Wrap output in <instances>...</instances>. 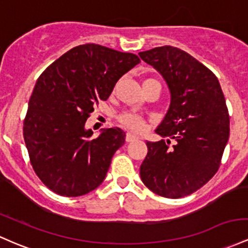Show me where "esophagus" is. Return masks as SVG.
Returning a JSON list of instances; mask_svg holds the SVG:
<instances>
[{
  "label": "esophagus",
  "mask_w": 248,
  "mask_h": 248,
  "mask_svg": "<svg viewBox=\"0 0 248 248\" xmlns=\"http://www.w3.org/2000/svg\"><path fill=\"white\" fill-rule=\"evenodd\" d=\"M137 140V137H134L133 134H130V133H127L126 134V142H133V141Z\"/></svg>",
  "instance_id": "esophagus-1"
}]
</instances>
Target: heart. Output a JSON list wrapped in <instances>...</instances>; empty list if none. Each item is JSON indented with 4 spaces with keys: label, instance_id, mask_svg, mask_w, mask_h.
<instances>
[{
    "label": "heart",
    "instance_id": "obj_1",
    "mask_svg": "<svg viewBox=\"0 0 248 248\" xmlns=\"http://www.w3.org/2000/svg\"><path fill=\"white\" fill-rule=\"evenodd\" d=\"M151 80V78H148ZM147 81V80H146ZM119 124L126 129L130 130V132H141L145 127V122L141 116L137 115L134 113H129V111H124L118 118Z\"/></svg>",
    "mask_w": 248,
    "mask_h": 248
}]
</instances>
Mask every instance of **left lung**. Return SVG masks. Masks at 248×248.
Returning a JSON list of instances; mask_svg holds the SVG:
<instances>
[{
  "mask_svg": "<svg viewBox=\"0 0 248 248\" xmlns=\"http://www.w3.org/2000/svg\"><path fill=\"white\" fill-rule=\"evenodd\" d=\"M161 73L170 91V109L155 132L175 140L147 141L140 175L155 194L170 199L200 189L216 175L230 137V114L212 70L181 49L164 46L139 53Z\"/></svg>",
  "mask_w": 248,
  "mask_h": 248,
  "instance_id": "obj_1",
  "label": "left lung"
}]
</instances>
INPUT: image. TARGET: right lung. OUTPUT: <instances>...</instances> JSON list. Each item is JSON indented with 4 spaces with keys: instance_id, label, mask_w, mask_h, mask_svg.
Returning <instances> with one entry per match:
<instances>
[{
    "instance_id": "add662e5",
    "label": "right lung",
    "mask_w": 248,
    "mask_h": 248,
    "mask_svg": "<svg viewBox=\"0 0 248 248\" xmlns=\"http://www.w3.org/2000/svg\"><path fill=\"white\" fill-rule=\"evenodd\" d=\"M138 55L87 43L74 47L37 78L23 121L29 160L40 180L63 197H80L105 180L124 133L114 127L92 139L84 122Z\"/></svg>"
}]
</instances>
